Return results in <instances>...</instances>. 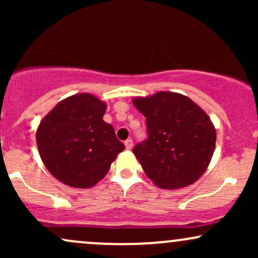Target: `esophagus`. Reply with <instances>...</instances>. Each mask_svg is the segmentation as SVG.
I'll return each mask as SVG.
<instances>
[{"label": "esophagus", "mask_w": 258, "mask_h": 258, "mask_svg": "<svg viewBox=\"0 0 258 258\" xmlns=\"http://www.w3.org/2000/svg\"><path fill=\"white\" fill-rule=\"evenodd\" d=\"M125 147H126V149H132V147H133V142H132V139L131 138H128L127 139V141H125Z\"/></svg>", "instance_id": "esophagus-1"}]
</instances>
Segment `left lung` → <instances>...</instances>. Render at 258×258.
I'll use <instances>...</instances> for the list:
<instances>
[{
    "label": "left lung",
    "instance_id": "8db88e82",
    "mask_svg": "<svg viewBox=\"0 0 258 258\" xmlns=\"http://www.w3.org/2000/svg\"><path fill=\"white\" fill-rule=\"evenodd\" d=\"M132 102L147 119L148 138L133 148L147 176L162 189L197 182L215 152L216 128L209 115L174 92L136 97Z\"/></svg>",
    "mask_w": 258,
    "mask_h": 258
}]
</instances>
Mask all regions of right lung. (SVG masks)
I'll return each instance as SVG.
<instances>
[{
    "label": "right lung",
    "instance_id": "obj_1",
    "mask_svg": "<svg viewBox=\"0 0 258 258\" xmlns=\"http://www.w3.org/2000/svg\"><path fill=\"white\" fill-rule=\"evenodd\" d=\"M106 103L90 93L59 102L41 120L36 143L41 160L54 178L74 188H92L105 177L125 149L114 127L103 120Z\"/></svg>",
    "mask_w": 258,
    "mask_h": 258
}]
</instances>
